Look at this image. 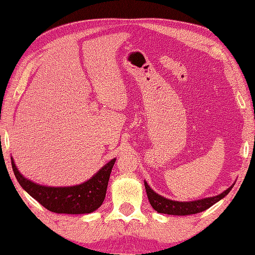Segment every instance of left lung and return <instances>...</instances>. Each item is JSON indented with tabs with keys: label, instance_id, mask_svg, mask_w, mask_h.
Here are the masks:
<instances>
[{
	"label": "left lung",
	"instance_id": "obj_1",
	"mask_svg": "<svg viewBox=\"0 0 255 255\" xmlns=\"http://www.w3.org/2000/svg\"><path fill=\"white\" fill-rule=\"evenodd\" d=\"M235 184L224 191L217 196L202 198L197 200H192V202H177V200H172L169 198H165L161 196L158 193H155L152 188H151L148 183L144 181V187L145 192L148 195V199L152 206V208L158 211L160 214H166V215H174V216H187L193 215L197 213H202V211L208 209L214 204L219 202L220 199L226 197L228 193L231 191Z\"/></svg>",
	"mask_w": 255,
	"mask_h": 255
}]
</instances>
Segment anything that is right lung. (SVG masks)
I'll list each match as a JSON object with an SVG mask.
<instances>
[{"label": "right lung", "mask_w": 255, "mask_h": 255, "mask_svg": "<svg viewBox=\"0 0 255 255\" xmlns=\"http://www.w3.org/2000/svg\"><path fill=\"white\" fill-rule=\"evenodd\" d=\"M10 159L16 180L24 191L52 213L70 215L91 214L101 207L105 199L111 172L116 161V158L112 159L88 181L78 185L46 186L25 177L18 171L13 158Z\"/></svg>", "instance_id": "obj_1"}]
</instances>
